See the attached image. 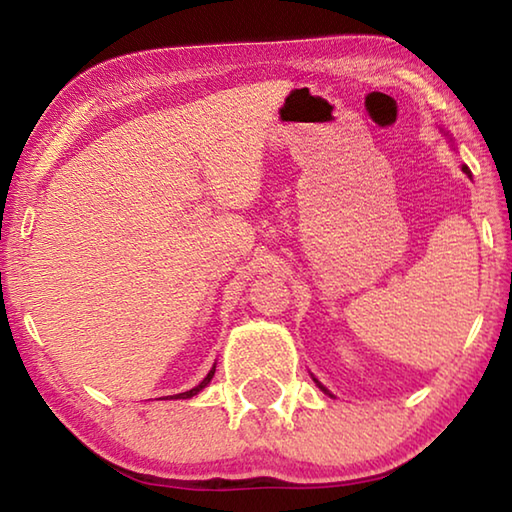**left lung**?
I'll return each mask as SVG.
<instances>
[{"mask_svg": "<svg viewBox=\"0 0 512 512\" xmlns=\"http://www.w3.org/2000/svg\"><path fill=\"white\" fill-rule=\"evenodd\" d=\"M463 171H465V173H467V176H470V169H467V167H463ZM318 386H320V384H318ZM320 388H323V386H320ZM323 391H325V393H327V388H323Z\"/></svg>", "mask_w": 512, "mask_h": 512, "instance_id": "1", "label": "left lung"}]
</instances>
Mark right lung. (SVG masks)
Segmentation results:
<instances>
[{
    "mask_svg": "<svg viewBox=\"0 0 512 512\" xmlns=\"http://www.w3.org/2000/svg\"><path fill=\"white\" fill-rule=\"evenodd\" d=\"M214 370L216 368H212L210 372H207V377L201 381V384H198L196 388H192V391H187V393H178V395H171V397H176V400H187V397H194L198 391H203V388L207 386V384H210V381H212V377H214Z\"/></svg>",
    "mask_w": 512,
    "mask_h": 512,
    "instance_id": "right-lung-1",
    "label": "right lung"
}]
</instances>
